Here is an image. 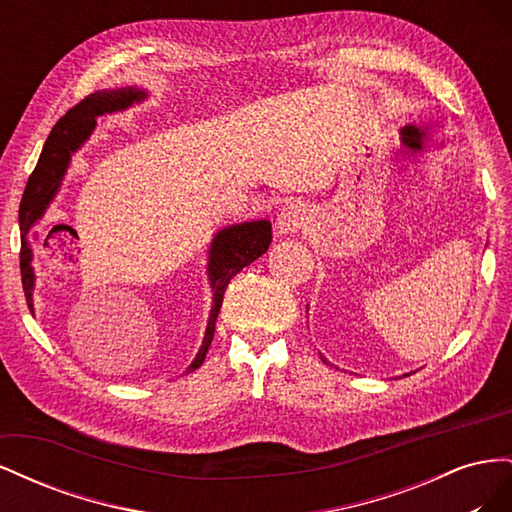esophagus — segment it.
Masks as SVG:
<instances>
[{"instance_id": "1", "label": "esophagus", "mask_w": 512, "mask_h": 512, "mask_svg": "<svg viewBox=\"0 0 512 512\" xmlns=\"http://www.w3.org/2000/svg\"><path fill=\"white\" fill-rule=\"evenodd\" d=\"M307 222V209L303 203H290L286 205L280 215H277V232L280 235H294V232H299L305 228Z\"/></svg>"}]
</instances>
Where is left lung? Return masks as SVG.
Here are the masks:
<instances>
[{
  "label": "left lung",
  "instance_id": "8db88e82",
  "mask_svg": "<svg viewBox=\"0 0 512 512\" xmlns=\"http://www.w3.org/2000/svg\"><path fill=\"white\" fill-rule=\"evenodd\" d=\"M320 359H322V363H327V365H329V361H327V359H324V356H322V354H320Z\"/></svg>",
  "mask_w": 512,
  "mask_h": 512
}]
</instances>
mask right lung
I'll return each instance as SVG.
<instances>
[{
	"label": "right lung",
	"instance_id": "obj_1",
	"mask_svg": "<svg viewBox=\"0 0 512 512\" xmlns=\"http://www.w3.org/2000/svg\"><path fill=\"white\" fill-rule=\"evenodd\" d=\"M147 98L145 89L138 87H119V89H102L96 94L87 96L81 104L61 117L55 128L51 130L49 138L42 147L40 160L29 175L25 185L21 209H19V224H21V280L29 309L34 312V286H36V273L32 267L34 250L29 243V230H32L42 218L46 209L55 200L61 181H64L72 156L79 151L87 138L96 130V119L102 115H111L126 111V108L143 102ZM271 222L269 220H254V222H241L232 224L215 232V237L209 247V262H207V275L213 292V303L207 320V329L203 344H200L194 361L188 365V374L203 365L207 350L213 342L215 333V320H218L220 307L224 301V292L243 267L250 265L256 258H260L269 250L271 245Z\"/></svg>",
	"mask_w": 512,
	"mask_h": 512
}]
</instances>
